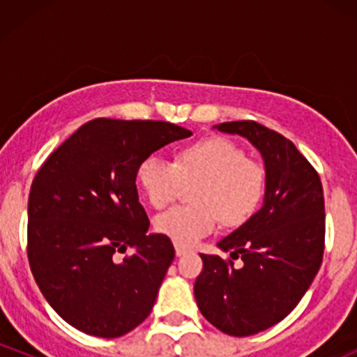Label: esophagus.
Masks as SVG:
<instances>
[{
	"instance_id": "obj_1",
	"label": "esophagus",
	"mask_w": 357,
	"mask_h": 357,
	"mask_svg": "<svg viewBox=\"0 0 357 357\" xmlns=\"http://www.w3.org/2000/svg\"><path fill=\"white\" fill-rule=\"evenodd\" d=\"M174 248H176V255H178V257H181V255H184V253L190 252V248L183 247V245H178V243L174 245Z\"/></svg>"
}]
</instances>
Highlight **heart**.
<instances>
[{"label":"heart","mask_w":357,"mask_h":357,"mask_svg":"<svg viewBox=\"0 0 357 357\" xmlns=\"http://www.w3.org/2000/svg\"><path fill=\"white\" fill-rule=\"evenodd\" d=\"M136 179L154 208L178 198L183 183H198L192 206H176L155 216V230L190 247L218 227L240 225L257 210L265 192V169L227 137H206L179 149L176 161L158 154L137 166Z\"/></svg>","instance_id":"1"}]
</instances>
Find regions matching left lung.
<instances>
[{
    "mask_svg": "<svg viewBox=\"0 0 357 357\" xmlns=\"http://www.w3.org/2000/svg\"><path fill=\"white\" fill-rule=\"evenodd\" d=\"M265 166L264 203L255 215L216 243L230 260L204 255L195 282L196 304L208 322L245 337L275 326L296 309L322 264L326 213L322 183L309 161L284 136L253 121L223 122ZM238 257L240 266L232 260Z\"/></svg>",
    "mask_w": 357,
    "mask_h": 357,
    "instance_id": "8db88e82",
    "label": "left lung"
}]
</instances>
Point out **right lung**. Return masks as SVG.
Masks as SVG:
<instances>
[{
	"mask_svg": "<svg viewBox=\"0 0 357 357\" xmlns=\"http://www.w3.org/2000/svg\"><path fill=\"white\" fill-rule=\"evenodd\" d=\"M191 130L162 121L93 119L45 161L28 198V260L43 297L82 333L121 337L151 314L174 258L147 233L136 173ZM127 248L132 256L121 259Z\"/></svg>",
	"mask_w": 357,
	"mask_h": 357,
	"instance_id": "1",
	"label": "right lung"
}]
</instances>
